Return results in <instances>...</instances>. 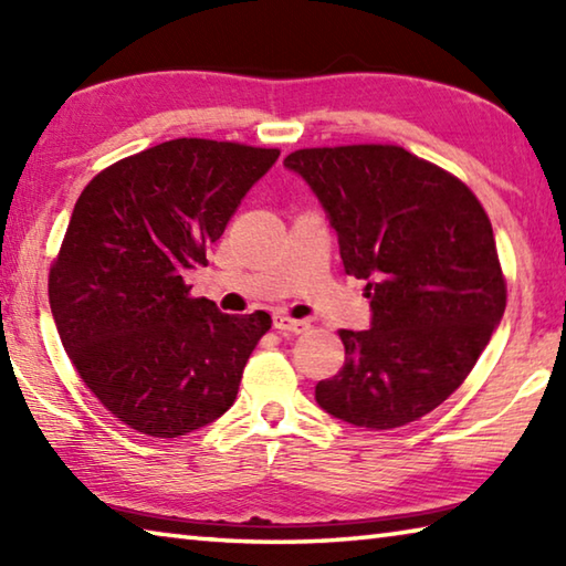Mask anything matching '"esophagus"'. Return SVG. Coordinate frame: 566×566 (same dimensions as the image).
<instances>
[{
    "label": "esophagus",
    "instance_id": "esophagus-1",
    "mask_svg": "<svg viewBox=\"0 0 566 566\" xmlns=\"http://www.w3.org/2000/svg\"><path fill=\"white\" fill-rule=\"evenodd\" d=\"M274 329L284 332V334H304L306 329H310V322L292 319V317H286V314H274Z\"/></svg>",
    "mask_w": 566,
    "mask_h": 566
}]
</instances>
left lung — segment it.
<instances>
[{
	"mask_svg": "<svg viewBox=\"0 0 566 566\" xmlns=\"http://www.w3.org/2000/svg\"><path fill=\"white\" fill-rule=\"evenodd\" d=\"M284 167L319 197L371 304V329H339L344 367L314 389L319 407L377 432L429 415L462 387L506 306L482 202L397 145L296 149Z\"/></svg>",
	"mask_w": 566,
	"mask_h": 566,
	"instance_id": "obj_1",
	"label": "left lung"
}]
</instances>
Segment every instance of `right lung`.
Wrapping results in <instances>:
<instances>
[{
  "label": "right lung",
  "instance_id": "add662e5",
  "mask_svg": "<svg viewBox=\"0 0 566 566\" xmlns=\"http://www.w3.org/2000/svg\"><path fill=\"white\" fill-rule=\"evenodd\" d=\"M280 149L181 137L102 169L50 266L62 347L109 415L147 437L195 432L234 405L266 312L222 314L185 272Z\"/></svg>",
  "mask_w": 566,
  "mask_h": 566
}]
</instances>
